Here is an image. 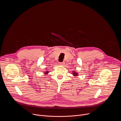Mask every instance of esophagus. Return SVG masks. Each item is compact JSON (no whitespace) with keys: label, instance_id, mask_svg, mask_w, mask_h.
<instances>
[{"label":"esophagus","instance_id":"34e87169","mask_svg":"<svg viewBox=\"0 0 121 121\" xmlns=\"http://www.w3.org/2000/svg\"><path fill=\"white\" fill-rule=\"evenodd\" d=\"M59 64L60 65H64L65 64V63L64 62H60V63H59Z\"/></svg>","mask_w":121,"mask_h":121}]
</instances>
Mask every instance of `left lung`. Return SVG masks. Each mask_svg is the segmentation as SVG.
Returning <instances> with one entry per match:
<instances>
[{
    "mask_svg": "<svg viewBox=\"0 0 121 121\" xmlns=\"http://www.w3.org/2000/svg\"><path fill=\"white\" fill-rule=\"evenodd\" d=\"M72 74L73 75V76H78V73H77V72H75V71H73V73H72Z\"/></svg>",
    "mask_w": 121,
    "mask_h": 121,
    "instance_id": "obj_1",
    "label": "left lung"
}]
</instances>
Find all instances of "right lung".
<instances>
[{
	"instance_id": "1",
	"label": "right lung",
	"mask_w": 121,
	"mask_h": 121,
	"mask_svg": "<svg viewBox=\"0 0 121 121\" xmlns=\"http://www.w3.org/2000/svg\"><path fill=\"white\" fill-rule=\"evenodd\" d=\"M44 72V74L45 75H47V74H48L49 73V71H45V72Z\"/></svg>"
}]
</instances>
